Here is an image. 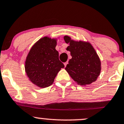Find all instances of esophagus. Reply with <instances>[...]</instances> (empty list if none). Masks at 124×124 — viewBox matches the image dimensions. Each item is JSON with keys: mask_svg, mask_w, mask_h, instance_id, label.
<instances>
[{"mask_svg": "<svg viewBox=\"0 0 124 124\" xmlns=\"http://www.w3.org/2000/svg\"><path fill=\"white\" fill-rule=\"evenodd\" d=\"M68 62H65V63H64V65H65V67L66 66L67 64H68Z\"/></svg>", "mask_w": 124, "mask_h": 124, "instance_id": "34e87169", "label": "esophagus"}]
</instances>
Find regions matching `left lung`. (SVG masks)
<instances>
[{
	"label": "left lung",
	"instance_id": "8db88e82",
	"mask_svg": "<svg viewBox=\"0 0 124 124\" xmlns=\"http://www.w3.org/2000/svg\"><path fill=\"white\" fill-rule=\"evenodd\" d=\"M65 43L69 44L66 50L72 56L65 70L77 84L81 85L95 82L101 73V62L91 43L74 41L68 36H64Z\"/></svg>",
	"mask_w": 124,
	"mask_h": 124
}]
</instances>
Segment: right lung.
<instances>
[{
	"label": "right lung",
	"mask_w": 124,
	"mask_h": 124,
	"mask_svg": "<svg viewBox=\"0 0 124 124\" xmlns=\"http://www.w3.org/2000/svg\"><path fill=\"white\" fill-rule=\"evenodd\" d=\"M56 39L45 36L30 50L25 61V72L29 80L39 87H48L54 83L61 68L65 66L59 59Z\"/></svg>",
	"instance_id": "add662e5"
}]
</instances>
